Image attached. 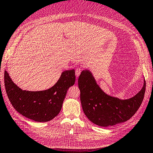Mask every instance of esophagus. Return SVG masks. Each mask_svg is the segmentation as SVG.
<instances>
[{
    "instance_id": "1",
    "label": "esophagus",
    "mask_w": 153,
    "mask_h": 153,
    "mask_svg": "<svg viewBox=\"0 0 153 153\" xmlns=\"http://www.w3.org/2000/svg\"><path fill=\"white\" fill-rule=\"evenodd\" d=\"M82 69L80 68H78L76 69V70H75V74H76V77H78V76L80 75L81 72H82Z\"/></svg>"
}]
</instances>
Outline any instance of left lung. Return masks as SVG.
I'll use <instances>...</instances> for the list:
<instances>
[{"label": "left lung", "instance_id": "obj_1", "mask_svg": "<svg viewBox=\"0 0 153 153\" xmlns=\"http://www.w3.org/2000/svg\"><path fill=\"white\" fill-rule=\"evenodd\" d=\"M80 101L84 113L94 124L100 126H113L128 121L142 102L146 83L133 97L121 100L106 95L97 84L89 71H82L78 80Z\"/></svg>", "mask_w": 153, "mask_h": 153}]
</instances>
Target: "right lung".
Wrapping results in <instances>:
<instances>
[{"mask_svg": "<svg viewBox=\"0 0 153 153\" xmlns=\"http://www.w3.org/2000/svg\"><path fill=\"white\" fill-rule=\"evenodd\" d=\"M75 82L74 70L65 71L53 87L47 90H22L4 72L6 91L13 107L23 116L38 122L54 119L60 111L68 89Z\"/></svg>", "mask_w": 153, "mask_h": 153, "instance_id": "obj_1", "label": "right lung"}]
</instances>
